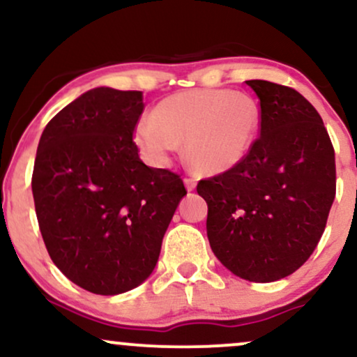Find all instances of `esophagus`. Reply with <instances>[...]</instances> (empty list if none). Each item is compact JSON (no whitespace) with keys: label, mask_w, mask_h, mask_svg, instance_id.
Masks as SVG:
<instances>
[{"label":"esophagus","mask_w":357,"mask_h":357,"mask_svg":"<svg viewBox=\"0 0 357 357\" xmlns=\"http://www.w3.org/2000/svg\"><path fill=\"white\" fill-rule=\"evenodd\" d=\"M184 184H186L188 191H192L196 188V178H192V176H186V178H184Z\"/></svg>","instance_id":"esophagus-1"}]
</instances>
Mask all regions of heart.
<instances>
[{
  "label": "heart",
  "instance_id": "1",
  "mask_svg": "<svg viewBox=\"0 0 357 357\" xmlns=\"http://www.w3.org/2000/svg\"><path fill=\"white\" fill-rule=\"evenodd\" d=\"M260 109L247 93L198 89L173 93L142 117L134 141L149 161L162 165L186 142L191 166L202 173H221L238 165L255 142Z\"/></svg>",
  "mask_w": 357,
  "mask_h": 357
}]
</instances>
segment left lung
<instances>
[{
  "instance_id": "left-lung-1",
  "label": "left lung",
  "mask_w": 357,
  "mask_h": 357,
  "mask_svg": "<svg viewBox=\"0 0 357 357\" xmlns=\"http://www.w3.org/2000/svg\"><path fill=\"white\" fill-rule=\"evenodd\" d=\"M260 100V136L225 173L202 179L216 258L250 282L280 280L309 260L335 196V155L314 105L297 90L247 80Z\"/></svg>"
}]
</instances>
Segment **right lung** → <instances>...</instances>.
Returning a JSON list of instances; mask_svg holds the SVG:
<instances>
[{
    "instance_id": "add662e5",
    "label": "right lung",
    "mask_w": 357,
    "mask_h": 357,
    "mask_svg": "<svg viewBox=\"0 0 357 357\" xmlns=\"http://www.w3.org/2000/svg\"><path fill=\"white\" fill-rule=\"evenodd\" d=\"M142 92L99 87L45 127L31 190L45 247L68 280L99 296L127 292L158 264L186 195L181 176L139 158Z\"/></svg>"
}]
</instances>
